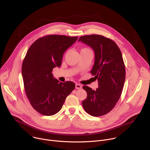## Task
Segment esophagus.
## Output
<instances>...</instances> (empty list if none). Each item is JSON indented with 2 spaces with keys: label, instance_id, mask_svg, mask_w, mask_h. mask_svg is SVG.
Instances as JSON below:
<instances>
[{
  "label": "esophagus",
  "instance_id": "esophagus-1",
  "mask_svg": "<svg viewBox=\"0 0 150 150\" xmlns=\"http://www.w3.org/2000/svg\"><path fill=\"white\" fill-rule=\"evenodd\" d=\"M75 88L78 89V90L81 89V88H82V86H81V85H80V84H76L75 85Z\"/></svg>",
  "mask_w": 150,
  "mask_h": 150
}]
</instances>
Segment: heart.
Segmentation results:
<instances>
[{
    "label": "heart",
    "mask_w": 150,
    "mask_h": 150,
    "mask_svg": "<svg viewBox=\"0 0 150 150\" xmlns=\"http://www.w3.org/2000/svg\"><path fill=\"white\" fill-rule=\"evenodd\" d=\"M89 50V49H88V48H84L82 49L81 50Z\"/></svg>",
    "instance_id": "1"
}]
</instances>
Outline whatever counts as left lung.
Wrapping results in <instances>:
<instances>
[{
  "mask_svg": "<svg viewBox=\"0 0 150 150\" xmlns=\"http://www.w3.org/2000/svg\"><path fill=\"white\" fill-rule=\"evenodd\" d=\"M78 41L90 47L95 54L91 74L98 81L99 87L93 90L83 86L87 93L82 102L90 115L99 117L110 112L119 100L126 78L121 52L112 40L99 35L81 36Z\"/></svg>",
  "mask_w": 150,
  "mask_h": 150,
  "instance_id": "1",
  "label": "left lung"
}]
</instances>
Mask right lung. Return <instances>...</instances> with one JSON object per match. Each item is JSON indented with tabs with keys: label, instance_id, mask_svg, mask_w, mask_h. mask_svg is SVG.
I'll return each instance as SVG.
<instances>
[{
	"label": "right lung",
	"instance_id": "obj_1",
	"mask_svg": "<svg viewBox=\"0 0 150 150\" xmlns=\"http://www.w3.org/2000/svg\"><path fill=\"white\" fill-rule=\"evenodd\" d=\"M78 37L50 35L37 39L29 48L22 64L24 90L32 107L44 115H53L75 87L71 81L60 82L51 73L60 67L65 51Z\"/></svg>",
	"mask_w": 150,
	"mask_h": 150
}]
</instances>
